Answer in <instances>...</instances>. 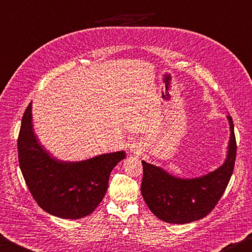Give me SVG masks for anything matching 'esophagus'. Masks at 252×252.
Wrapping results in <instances>:
<instances>
[{
	"label": "esophagus",
	"mask_w": 252,
	"mask_h": 252,
	"mask_svg": "<svg viewBox=\"0 0 252 252\" xmlns=\"http://www.w3.org/2000/svg\"><path fill=\"white\" fill-rule=\"evenodd\" d=\"M134 151H135V149H134ZM136 151H137V149H136ZM136 153H138V152H136Z\"/></svg>",
	"instance_id": "esophagus-1"
}]
</instances>
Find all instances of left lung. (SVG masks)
<instances>
[{
    "instance_id": "obj_1",
    "label": "left lung",
    "mask_w": 252,
    "mask_h": 252,
    "mask_svg": "<svg viewBox=\"0 0 252 252\" xmlns=\"http://www.w3.org/2000/svg\"><path fill=\"white\" fill-rule=\"evenodd\" d=\"M227 158L223 164L209 174L197 178H179L160 167L142 160L144 200L157 218L169 223H189L206 217L220 198L231 178L235 167L237 144L231 116Z\"/></svg>"
}]
</instances>
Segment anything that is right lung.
Masks as SVG:
<instances>
[{
	"mask_svg": "<svg viewBox=\"0 0 252 252\" xmlns=\"http://www.w3.org/2000/svg\"><path fill=\"white\" fill-rule=\"evenodd\" d=\"M17 151L22 175L35 201L63 219L92 214L103 200L113 168L126 157L125 152H115L82 161L59 160L34 134L32 103L22 118Z\"/></svg>",
	"mask_w": 252,
	"mask_h": 252,
	"instance_id": "1",
	"label": "right lung"
}]
</instances>
